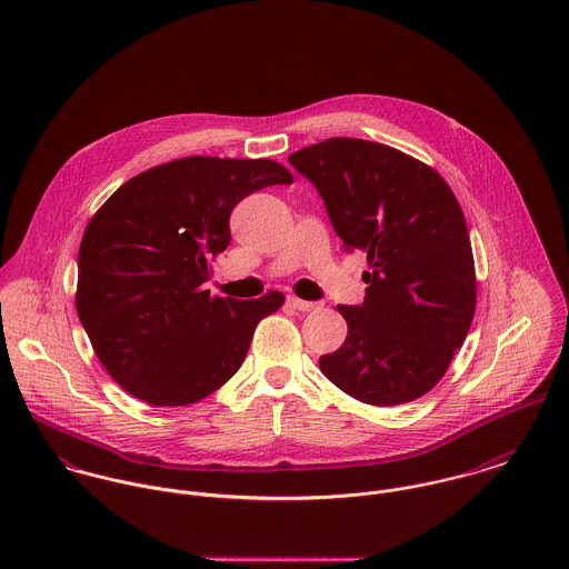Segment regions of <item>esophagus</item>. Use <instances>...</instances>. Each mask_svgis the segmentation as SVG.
Segmentation results:
<instances>
[{
  "mask_svg": "<svg viewBox=\"0 0 569 569\" xmlns=\"http://www.w3.org/2000/svg\"><path fill=\"white\" fill-rule=\"evenodd\" d=\"M287 305H289L291 309H296V311H313V309H318L316 302H307V300H300V298H296V296H289V298H287Z\"/></svg>",
  "mask_w": 569,
  "mask_h": 569,
  "instance_id": "1",
  "label": "esophagus"
}]
</instances>
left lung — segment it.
I'll return each mask as SVG.
<instances>
[{"label":"left lung","instance_id":"obj_1","mask_svg":"<svg viewBox=\"0 0 569 569\" xmlns=\"http://www.w3.org/2000/svg\"><path fill=\"white\" fill-rule=\"evenodd\" d=\"M320 197L346 249L368 253L359 307L339 305L341 348L320 357L326 379L368 406H401L447 372L476 313V267L447 181L406 153L330 138L289 156Z\"/></svg>","mask_w":569,"mask_h":569}]
</instances>
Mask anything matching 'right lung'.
<instances>
[{
	"label": "right lung",
	"instance_id": "add662e5",
	"mask_svg": "<svg viewBox=\"0 0 569 569\" xmlns=\"http://www.w3.org/2000/svg\"><path fill=\"white\" fill-rule=\"evenodd\" d=\"M271 160L183 158L120 186L79 249L77 311L113 381L151 406H190L237 375L256 325L284 298H210L208 262L247 194L291 183Z\"/></svg>",
	"mask_w": 569,
	"mask_h": 569
}]
</instances>
